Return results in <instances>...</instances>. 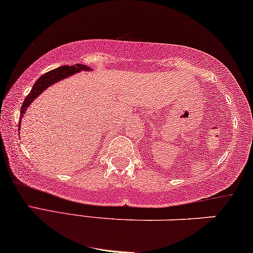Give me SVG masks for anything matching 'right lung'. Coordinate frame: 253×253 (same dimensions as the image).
Returning <instances> with one entry per match:
<instances>
[{"mask_svg":"<svg viewBox=\"0 0 253 253\" xmlns=\"http://www.w3.org/2000/svg\"><path fill=\"white\" fill-rule=\"evenodd\" d=\"M81 71H90V68L86 66V65H81V64H77V65H72V66H61L55 68V70L47 72L46 74L42 75L41 78L36 81V84L32 86V89L30 90L28 96L25 97L24 102H23V106L21 108V120L22 117L24 116L25 110L28 109L29 106L34 102V101L37 98L39 95H41L42 91L45 89H47L48 87H51L52 84L59 83L60 80H64L68 77H72V75L79 73ZM21 120H19V124H18V129H21ZM19 131V130H18Z\"/></svg>","mask_w":253,"mask_h":253,"instance_id":"right-lung-1","label":"right lung"}]
</instances>
